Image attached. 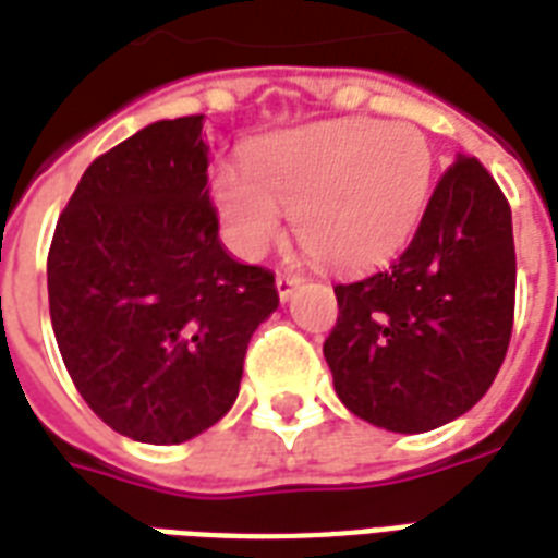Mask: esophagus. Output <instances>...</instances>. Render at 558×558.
Instances as JSON below:
<instances>
[{
    "mask_svg": "<svg viewBox=\"0 0 558 558\" xmlns=\"http://www.w3.org/2000/svg\"><path fill=\"white\" fill-rule=\"evenodd\" d=\"M301 283H304V280H301L299 275H278V278H275V287H278L280 301H290L292 292L299 290Z\"/></svg>",
    "mask_w": 558,
    "mask_h": 558,
    "instance_id": "esophagus-1",
    "label": "esophagus"
}]
</instances>
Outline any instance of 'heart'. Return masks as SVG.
Masks as SVG:
<instances>
[{
	"instance_id": "obj_1",
	"label": "heart",
	"mask_w": 558,
	"mask_h": 558,
	"mask_svg": "<svg viewBox=\"0 0 558 558\" xmlns=\"http://www.w3.org/2000/svg\"><path fill=\"white\" fill-rule=\"evenodd\" d=\"M432 180L435 156L416 126L340 121L259 144L247 171L216 177V201L251 257L278 242L283 213H292L295 239L316 263L361 268L411 239Z\"/></svg>"
}]
</instances>
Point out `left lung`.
<instances>
[{
  "label": "left lung",
  "mask_w": 558,
  "mask_h": 558,
  "mask_svg": "<svg viewBox=\"0 0 558 558\" xmlns=\"http://www.w3.org/2000/svg\"><path fill=\"white\" fill-rule=\"evenodd\" d=\"M514 280L509 201L476 156H458L402 257L333 287L322 352L342 405L399 435L470 411L509 352Z\"/></svg>",
  "instance_id": "left-lung-1"
}]
</instances>
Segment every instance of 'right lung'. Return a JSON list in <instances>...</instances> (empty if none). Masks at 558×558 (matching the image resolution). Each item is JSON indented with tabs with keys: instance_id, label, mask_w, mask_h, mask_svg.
Wrapping results in <instances>:
<instances>
[{
	"instance_id": "add662e5",
	"label": "right lung",
	"mask_w": 558,
	"mask_h": 558,
	"mask_svg": "<svg viewBox=\"0 0 558 558\" xmlns=\"http://www.w3.org/2000/svg\"><path fill=\"white\" fill-rule=\"evenodd\" d=\"M204 114L97 156L56 225L49 319L94 414L142 444H183L236 402L247 342L278 311L275 275L218 242Z\"/></svg>"
}]
</instances>
